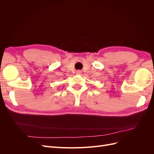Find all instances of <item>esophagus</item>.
Masks as SVG:
<instances>
[{
  "label": "esophagus",
  "mask_w": 154,
  "mask_h": 154,
  "mask_svg": "<svg viewBox=\"0 0 154 154\" xmlns=\"http://www.w3.org/2000/svg\"><path fill=\"white\" fill-rule=\"evenodd\" d=\"M82 73V71H80V70H78V71H76V74H80Z\"/></svg>",
  "instance_id": "1"
}]
</instances>
